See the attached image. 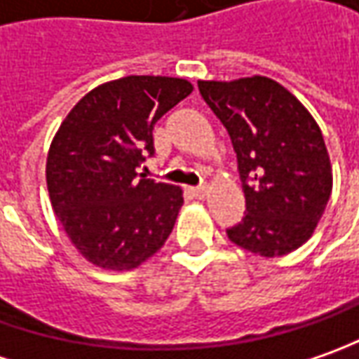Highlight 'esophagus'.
Returning <instances> with one entry per match:
<instances>
[{
  "mask_svg": "<svg viewBox=\"0 0 359 359\" xmlns=\"http://www.w3.org/2000/svg\"><path fill=\"white\" fill-rule=\"evenodd\" d=\"M206 192H208L206 187H192L191 189V194L192 196H196V198H204V196H206Z\"/></svg>",
  "mask_w": 359,
  "mask_h": 359,
  "instance_id": "1",
  "label": "esophagus"
}]
</instances>
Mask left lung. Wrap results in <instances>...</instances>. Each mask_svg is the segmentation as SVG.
Instances as JSON below:
<instances>
[{"mask_svg": "<svg viewBox=\"0 0 359 359\" xmlns=\"http://www.w3.org/2000/svg\"><path fill=\"white\" fill-rule=\"evenodd\" d=\"M198 91L229 130L238 161L246 215L226 230L229 238L266 258L300 248L332 194V165L314 117L260 75L198 81Z\"/></svg>", "mask_w": 359, "mask_h": 359, "instance_id": "obj_1", "label": "left lung"}]
</instances>
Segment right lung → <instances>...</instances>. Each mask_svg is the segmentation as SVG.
<instances>
[{
  "instance_id": "right-lung-1",
  "label": "right lung",
  "mask_w": 359,
  "mask_h": 359,
  "mask_svg": "<svg viewBox=\"0 0 359 359\" xmlns=\"http://www.w3.org/2000/svg\"><path fill=\"white\" fill-rule=\"evenodd\" d=\"M192 93L179 77L129 75L71 109L47 155L51 206L71 242L105 270H133L167 242L184 198L139 175L156 121Z\"/></svg>"
}]
</instances>
